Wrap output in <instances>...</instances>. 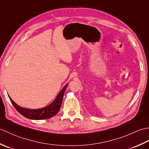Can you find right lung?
<instances>
[{"label": "right lung", "instance_id": "right-lung-1", "mask_svg": "<svg viewBox=\"0 0 149 149\" xmlns=\"http://www.w3.org/2000/svg\"><path fill=\"white\" fill-rule=\"evenodd\" d=\"M68 84H67L65 86L62 88L60 93L58 94L56 98L54 99V101L51 103V104H50L49 105L46 106V107L41 109H31L22 107L19 105H17L16 103L10 98V96H8L15 108L17 109V111L19 112V113H20V114H22L24 117L29 118V119L31 120H45L48 119V118H52L54 115H56L58 113V112L59 111L62 103L63 94H64L65 89L67 87H68Z\"/></svg>", "mask_w": 149, "mask_h": 149}]
</instances>
